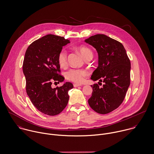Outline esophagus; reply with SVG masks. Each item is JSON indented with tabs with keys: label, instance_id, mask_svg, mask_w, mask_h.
<instances>
[{
	"label": "esophagus",
	"instance_id": "esophagus-1",
	"mask_svg": "<svg viewBox=\"0 0 154 154\" xmlns=\"http://www.w3.org/2000/svg\"><path fill=\"white\" fill-rule=\"evenodd\" d=\"M82 86V85H79V84H77V83H74V87H75V88L79 87V86Z\"/></svg>",
	"mask_w": 154,
	"mask_h": 154
}]
</instances>
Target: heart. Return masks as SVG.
I'll return each mask as SVG.
<instances>
[{
    "label": "heart",
    "mask_w": 154,
    "mask_h": 154,
    "mask_svg": "<svg viewBox=\"0 0 154 154\" xmlns=\"http://www.w3.org/2000/svg\"><path fill=\"white\" fill-rule=\"evenodd\" d=\"M78 49L85 59L92 57V51L87 46H82L79 47ZM58 61L60 65L62 67H64L67 65L68 55L65 49H62L60 52L58 57ZM88 75V72L85 69L75 68L70 69L65 73V75L67 79L77 83H82L85 79V77Z\"/></svg>",
    "instance_id": "1"
}]
</instances>
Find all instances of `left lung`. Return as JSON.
<instances>
[{
	"instance_id": "8db88e82",
	"label": "left lung",
	"mask_w": 154,
	"mask_h": 154,
	"mask_svg": "<svg viewBox=\"0 0 154 154\" xmlns=\"http://www.w3.org/2000/svg\"><path fill=\"white\" fill-rule=\"evenodd\" d=\"M85 42L98 54V66L91 79L104 83L101 88L97 84L91 85L92 94L88 103L95 112L106 114L124 100L130 83V61L123 45L106 35L96 34Z\"/></svg>"
}]
</instances>
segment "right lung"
Wrapping results in <instances>:
<instances>
[{
  "mask_svg": "<svg viewBox=\"0 0 154 154\" xmlns=\"http://www.w3.org/2000/svg\"><path fill=\"white\" fill-rule=\"evenodd\" d=\"M70 43L64 37L48 34L33 42L28 47L23 69L26 80V92L34 106L41 112L56 116L66 107L69 90L73 85L66 82L61 87L51 85L62 82L58 57L62 47Z\"/></svg>",
  "mask_w": 154,
  "mask_h": 154,
  "instance_id": "add662e5",
  "label": "right lung"
}]
</instances>
